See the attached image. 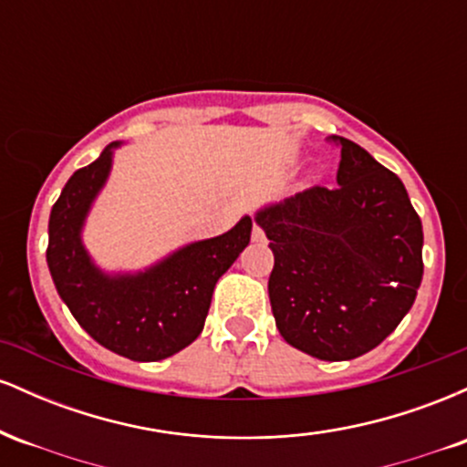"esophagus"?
I'll return each mask as SVG.
<instances>
[{
  "instance_id": "34e87169",
  "label": "esophagus",
  "mask_w": 467,
  "mask_h": 467,
  "mask_svg": "<svg viewBox=\"0 0 467 467\" xmlns=\"http://www.w3.org/2000/svg\"><path fill=\"white\" fill-rule=\"evenodd\" d=\"M264 239H265L264 228L256 226V223H254V228H252V241H256V244H259V241H264Z\"/></svg>"
}]
</instances>
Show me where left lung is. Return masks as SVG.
<instances>
[{
    "label": "left lung",
    "mask_w": 467,
    "mask_h": 467,
    "mask_svg": "<svg viewBox=\"0 0 467 467\" xmlns=\"http://www.w3.org/2000/svg\"><path fill=\"white\" fill-rule=\"evenodd\" d=\"M340 147L337 186H312L256 213L275 252L267 292L287 345L318 360L375 349L420 289L421 219L404 184L360 144Z\"/></svg>",
    "instance_id": "1"
}]
</instances>
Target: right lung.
<instances>
[{
	"mask_svg": "<svg viewBox=\"0 0 467 467\" xmlns=\"http://www.w3.org/2000/svg\"><path fill=\"white\" fill-rule=\"evenodd\" d=\"M118 144L111 142L63 186L47 223L46 259L58 296L99 345L130 360L158 362L202 334L215 283L250 244L252 219L184 245L138 275H105L89 259L80 230Z\"/></svg>",
	"mask_w": 467,
	"mask_h": 467,
	"instance_id": "obj_1",
	"label": "right lung"
}]
</instances>
